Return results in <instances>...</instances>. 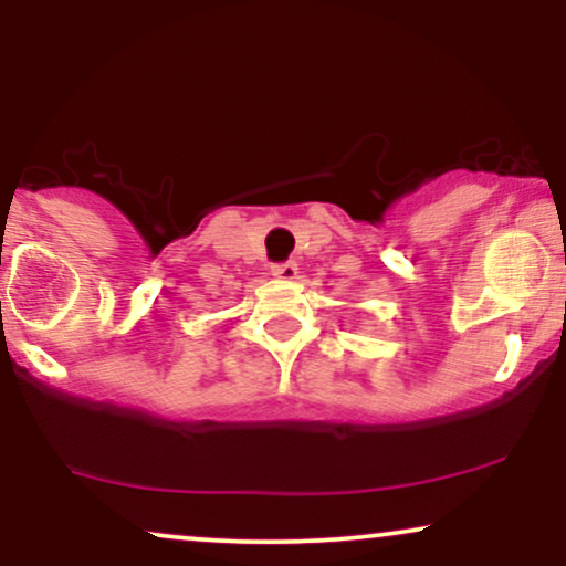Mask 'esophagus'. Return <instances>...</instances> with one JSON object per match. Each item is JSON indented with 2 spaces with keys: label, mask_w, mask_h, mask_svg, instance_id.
<instances>
[{
  "label": "esophagus",
  "mask_w": 566,
  "mask_h": 566,
  "mask_svg": "<svg viewBox=\"0 0 566 566\" xmlns=\"http://www.w3.org/2000/svg\"><path fill=\"white\" fill-rule=\"evenodd\" d=\"M271 274H274L276 279H295L297 276V265L292 261L274 263V265H271Z\"/></svg>",
  "instance_id": "obj_1"
}]
</instances>
